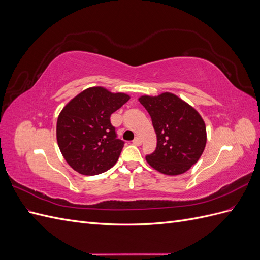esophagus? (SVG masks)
<instances>
[{
	"instance_id": "esophagus-1",
	"label": "esophagus",
	"mask_w": 260,
	"mask_h": 260,
	"mask_svg": "<svg viewBox=\"0 0 260 260\" xmlns=\"http://www.w3.org/2000/svg\"><path fill=\"white\" fill-rule=\"evenodd\" d=\"M132 142H133V144H135V145H141V144H142V140H141V138H139V137H137V138H135V140H133L132 141Z\"/></svg>"
}]
</instances>
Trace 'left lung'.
Wrapping results in <instances>:
<instances>
[{
    "label": "left lung",
    "mask_w": 260,
    "mask_h": 260,
    "mask_svg": "<svg viewBox=\"0 0 260 260\" xmlns=\"http://www.w3.org/2000/svg\"><path fill=\"white\" fill-rule=\"evenodd\" d=\"M152 118L156 149L146 160L164 175L184 174L198 162L206 145V125L195 109L172 93L139 99Z\"/></svg>",
    "instance_id": "obj_1"
}]
</instances>
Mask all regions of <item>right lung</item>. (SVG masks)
<instances>
[{"label":"right lung","instance_id":"add662e5","mask_svg":"<svg viewBox=\"0 0 260 260\" xmlns=\"http://www.w3.org/2000/svg\"><path fill=\"white\" fill-rule=\"evenodd\" d=\"M129 99L124 93L94 86L78 94L62 108L56 137L69 166L85 176L100 175L114 166L124 142L117 138L111 115Z\"/></svg>","mask_w":260,"mask_h":260}]
</instances>
